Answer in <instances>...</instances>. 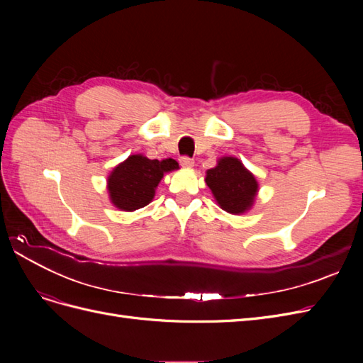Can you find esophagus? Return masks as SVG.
Returning a JSON list of instances; mask_svg holds the SVG:
<instances>
[{
    "mask_svg": "<svg viewBox=\"0 0 363 363\" xmlns=\"http://www.w3.org/2000/svg\"><path fill=\"white\" fill-rule=\"evenodd\" d=\"M180 164H182L183 168H192L194 167V160L191 157H188V156H183V157H180Z\"/></svg>",
    "mask_w": 363,
    "mask_h": 363,
    "instance_id": "34e87169",
    "label": "esophagus"
}]
</instances>
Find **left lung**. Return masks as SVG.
I'll list each match as a JSON object with an SVG mask.
<instances>
[{
  "instance_id": "obj_1",
  "label": "left lung",
  "mask_w": 363,
  "mask_h": 363,
  "mask_svg": "<svg viewBox=\"0 0 363 363\" xmlns=\"http://www.w3.org/2000/svg\"><path fill=\"white\" fill-rule=\"evenodd\" d=\"M206 184L219 207L233 215L250 211L259 191L255 175L236 157H221L215 168L207 169Z\"/></svg>"
}]
</instances>
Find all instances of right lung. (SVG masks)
<instances>
[{
  "label": "right lung",
  "mask_w": 363,
  "mask_h": 363,
  "mask_svg": "<svg viewBox=\"0 0 363 363\" xmlns=\"http://www.w3.org/2000/svg\"><path fill=\"white\" fill-rule=\"evenodd\" d=\"M174 169H179V163L174 159L151 160L142 155L130 156L108 175L107 191L111 201L125 212L145 207L155 199L163 174Z\"/></svg>",
  "instance_id": "1"
}]
</instances>
